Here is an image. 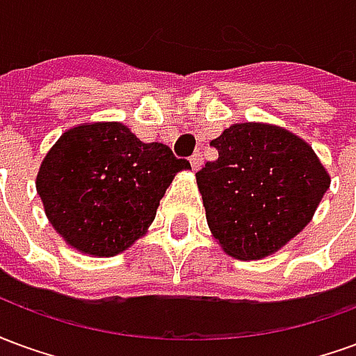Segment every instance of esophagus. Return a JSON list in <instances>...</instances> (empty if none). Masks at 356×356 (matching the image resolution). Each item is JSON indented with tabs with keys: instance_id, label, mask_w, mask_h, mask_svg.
<instances>
[{
	"instance_id": "obj_1",
	"label": "esophagus",
	"mask_w": 356,
	"mask_h": 356,
	"mask_svg": "<svg viewBox=\"0 0 356 356\" xmlns=\"http://www.w3.org/2000/svg\"><path fill=\"white\" fill-rule=\"evenodd\" d=\"M191 165H193L194 171H198L202 168V154L200 152H194L193 156H191Z\"/></svg>"
}]
</instances>
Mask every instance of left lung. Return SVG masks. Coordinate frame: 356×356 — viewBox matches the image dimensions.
<instances>
[{
    "label": "left lung",
    "mask_w": 356,
    "mask_h": 356,
    "mask_svg": "<svg viewBox=\"0 0 356 356\" xmlns=\"http://www.w3.org/2000/svg\"><path fill=\"white\" fill-rule=\"evenodd\" d=\"M217 160L196 173L209 231L225 254L261 259L313 219L330 175L305 140L278 125L232 124L209 143Z\"/></svg>",
    "instance_id": "left-lung-1"
}]
</instances>
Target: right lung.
I'll list each match as a JSON object with an SVG mask.
<instances>
[{"mask_svg": "<svg viewBox=\"0 0 356 356\" xmlns=\"http://www.w3.org/2000/svg\"><path fill=\"white\" fill-rule=\"evenodd\" d=\"M183 170L191 163L162 143H143L120 122H95L58 137L35 188L66 244L112 257L147 234L165 188Z\"/></svg>", "mask_w": 356, "mask_h": 356, "instance_id": "add662e5", "label": "right lung"}]
</instances>
